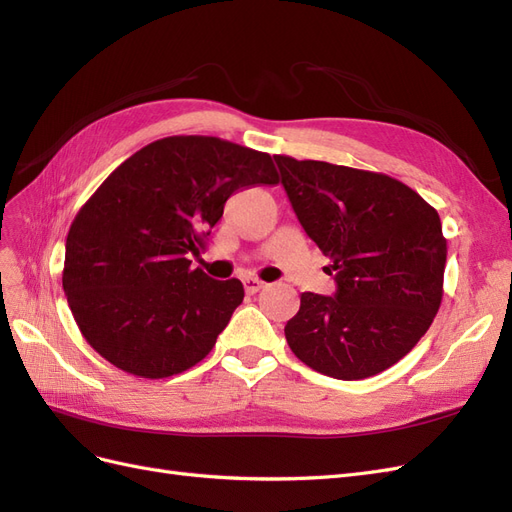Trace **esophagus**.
<instances>
[{
	"label": "esophagus",
	"instance_id": "obj_1",
	"mask_svg": "<svg viewBox=\"0 0 512 512\" xmlns=\"http://www.w3.org/2000/svg\"><path fill=\"white\" fill-rule=\"evenodd\" d=\"M243 286H245V292H247V294H256L258 290H262L267 284L262 282V280H258V277H245Z\"/></svg>",
	"mask_w": 512,
	"mask_h": 512
}]
</instances>
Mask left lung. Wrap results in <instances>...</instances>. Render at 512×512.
<instances>
[{
  "mask_svg": "<svg viewBox=\"0 0 512 512\" xmlns=\"http://www.w3.org/2000/svg\"><path fill=\"white\" fill-rule=\"evenodd\" d=\"M307 237L331 258L333 297L303 292L284 327L297 359L363 380L418 344L442 303L446 239L438 211L389 175L273 156Z\"/></svg>",
  "mask_w": 512,
  "mask_h": 512,
  "instance_id": "1",
  "label": "left lung"
}]
</instances>
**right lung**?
<instances>
[{
  "label": "right lung",
  "mask_w": 512,
  "mask_h": 512,
  "mask_svg": "<svg viewBox=\"0 0 512 512\" xmlns=\"http://www.w3.org/2000/svg\"><path fill=\"white\" fill-rule=\"evenodd\" d=\"M280 183L269 153L215 136H166L119 164L76 213L64 292L87 344L138 378L200 363L243 301L239 280L192 269L224 203Z\"/></svg>",
  "instance_id": "right-lung-1"
}]
</instances>
